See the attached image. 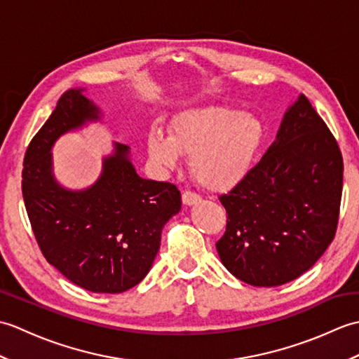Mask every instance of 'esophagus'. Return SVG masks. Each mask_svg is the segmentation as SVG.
I'll use <instances>...</instances> for the list:
<instances>
[{
	"label": "esophagus",
	"mask_w": 359,
	"mask_h": 359,
	"mask_svg": "<svg viewBox=\"0 0 359 359\" xmlns=\"http://www.w3.org/2000/svg\"><path fill=\"white\" fill-rule=\"evenodd\" d=\"M182 202H184V205H187V207H191V205H196L201 202V196L196 193H191V191H185L184 194H182Z\"/></svg>",
	"instance_id": "34e87169"
}]
</instances>
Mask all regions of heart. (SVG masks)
I'll list each match as a JSON object with an SVG mask.
<instances>
[{
    "instance_id": "obj_1",
    "label": "heart",
    "mask_w": 359,
    "mask_h": 359,
    "mask_svg": "<svg viewBox=\"0 0 359 359\" xmlns=\"http://www.w3.org/2000/svg\"><path fill=\"white\" fill-rule=\"evenodd\" d=\"M265 125L253 112L228 106H197L177 114L171 134L151 131L147 149L162 170H174L182 154L191 156V171L211 191L239 185L256 165L265 142Z\"/></svg>"
}]
</instances>
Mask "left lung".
Segmentation results:
<instances>
[{"instance_id": "left-lung-1", "label": "left lung", "mask_w": 359, "mask_h": 359, "mask_svg": "<svg viewBox=\"0 0 359 359\" xmlns=\"http://www.w3.org/2000/svg\"><path fill=\"white\" fill-rule=\"evenodd\" d=\"M342 171L337 140L301 94L259 163L219 197L228 217L216 248L226 270L276 287L311 269L337 233Z\"/></svg>"}]
</instances>
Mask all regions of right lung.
<instances>
[{"mask_svg":"<svg viewBox=\"0 0 359 359\" xmlns=\"http://www.w3.org/2000/svg\"><path fill=\"white\" fill-rule=\"evenodd\" d=\"M71 89L29 143L22 197L35 239L50 265L94 293H123L147 276L165 224L182 207L168 182L142 179L129 147L114 143L94 185L67 189L53 175L52 147L63 134L102 118L98 106Z\"/></svg>","mask_w":359,"mask_h":359,"instance_id":"1","label":"right lung"}]
</instances>
